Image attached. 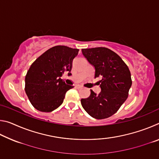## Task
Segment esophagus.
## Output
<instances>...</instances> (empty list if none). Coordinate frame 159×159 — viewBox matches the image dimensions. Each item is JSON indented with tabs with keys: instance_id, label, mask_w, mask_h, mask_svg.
<instances>
[{
	"instance_id": "34e87169",
	"label": "esophagus",
	"mask_w": 159,
	"mask_h": 159,
	"mask_svg": "<svg viewBox=\"0 0 159 159\" xmlns=\"http://www.w3.org/2000/svg\"><path fill=\"white\" fill-rule=\"evenodd\" d=\"M76 88H77V89H81V88H83L81 85H76Z\"/></svg>"
}]
</instances>
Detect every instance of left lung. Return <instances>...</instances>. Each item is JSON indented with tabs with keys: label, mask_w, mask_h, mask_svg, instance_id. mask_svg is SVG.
<instances>
[{
	"label": "left lung",
	"mask_w": 159,
	"mask_h": 159,
	"mask_svg": "<svg viewBox=\"0 0 159 159\" xmlns=\"http://www.w3.org/2000/svg\"><path fill=\"white\" fill-rule=\"evenodd\" d=\"M82 53L95 68V78L102 76L98 95L90 90L88 98L81 99L85 111L96 119L110 117L124 103L132 85L128 66L114 51L99 47L82 49Z\"/></svg>",
	"instance_id": "obj_1"
}]
</instances>
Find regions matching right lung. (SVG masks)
I'll list each match as a JSON object with an SVG mask.
<instances>
[{"label":"right lung","mask_w":159,"mask_h":159,"mask_svg":"<svg viewBox=\"0 0 159 159\" xmlns=\"http://www.w3.org/2000/svg\"><path fill=\"white\" fill-rule=\"evenodd\" d=\"M79 50L57 45L31 64L25 76V92L35 109L51 112L62 104L66 93L74 86L66 84L61 77L65 71L71 75L72 62Z\"/></svg>","instance_id":"1"}]
</instances>
